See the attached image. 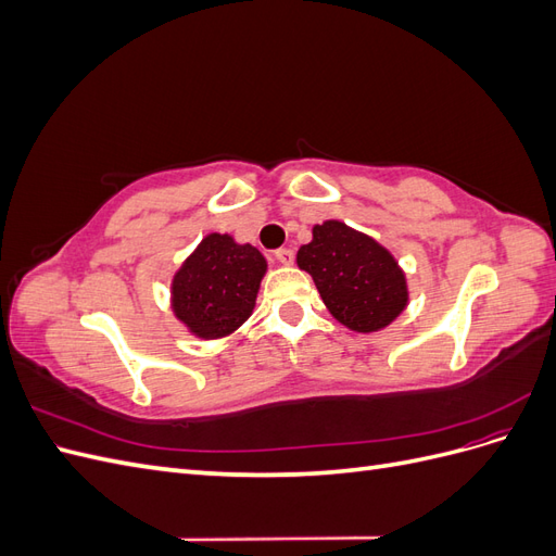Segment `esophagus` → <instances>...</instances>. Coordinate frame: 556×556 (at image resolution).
Here are the masks:
<instances>
[{
  "label": "esophagus",
  "mask_w": 556,
  "mask_h": 556,
  "mask_svg": "<svg viewBox=\"0 0 556 556\" xmlns=\"http://www.w3.org/2000/svg\"><path fill=\"white\" fill-rule=\"evenodd\" d=\"M274 257H276L278 264L290 266V264L294 262V250H290V248H278V250L274 252Z\"/></svg>",
  "instance_id": "34e87169"
}]
</instances>
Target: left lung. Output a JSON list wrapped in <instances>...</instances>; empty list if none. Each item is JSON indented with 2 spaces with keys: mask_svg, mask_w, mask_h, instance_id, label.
I'll use <instances>...</instances> for the list:
<instances>
[{
  "mask_svg": "<svg viewBox=\"0 0 556 556\" xmlns=\"http://www.w3.org/2000/svg\"><path fill=\"white\" fill-rule=\"evenodd\" d=\"M296 264L313 276L329 313L355 331L387 327L408 304L406 276L396 260L339 220L313 227V241L299 248Z\"/></svg>",
  "mask_w": 556,
  "mask_h": 556,
  "instance_id": "left-lung-1",
  "label": "left lung"
}]
</instances>
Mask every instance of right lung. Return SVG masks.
<instances>
[{
    "label": "right lung",
    "mask_w": 556,
    "mask_h": 556,
    "mask_svg": "<svg viewBox=\"0 0 556 556\" xmlns=\"http://www.w3.org/2000/svg\"><path fill=\"white\" fill-rule=\"evenodd\" d=\"M266 260L227 233H208L174 278V311L201 339L239 329L255 308Z\"/></svg>",
    "instance_id": "1"
}]
</instances>
